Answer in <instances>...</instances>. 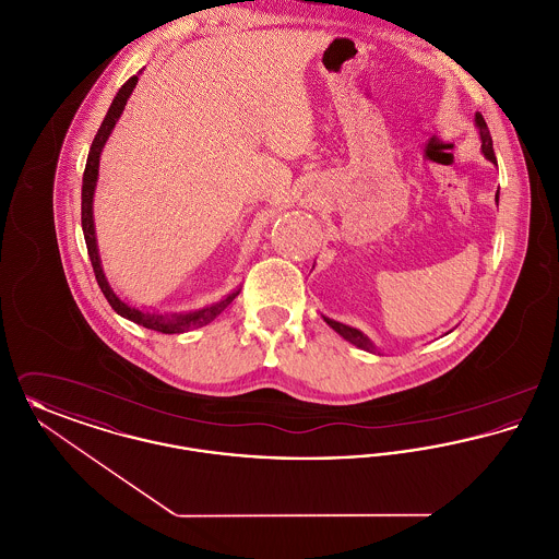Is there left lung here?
<instances>
[{"label":"left lung","mask_w":559,"mask_h":559,"mask_svg":"<svg viewBox=\"0 0 559 559\" xmlns=\"http://www.w3.org/2000/svg\"><path fill=\"white\" fill-rule=\"evenodd\" d=\"M476 126H478L479 130V140H481V153H484V157L497 165V157H495V151H492V138H490L488 126H486V121H484V117H481L479 112H476ZM497 203H499V190H497ZM322 319H324V322H326L333 331H337L346 342H349V344H354V346L360 347V349H367V352H374L371 340H369L362 331H358V329H354V326H347L344 322L326 319V317H322Z\"/></svg>","instance_id":"obj_1"}]
</instances>
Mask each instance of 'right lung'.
Segmentation results:
<instances>
[{
	"label": "right lung",
	"instance_id": "1",
	"mask_svg": "<svg viewBox=\"0 0 559 559\" xmlns=\"http://www.w3.org/2000/svg\"><path fill=\"white\" fill-rule=\"evenodd\" d=\"M135 83H138V75H133V78H130V80L121 85V90L112 98V105L108 108L105 121L100 123V130L96 133L92 146H90V155H87L85 171H83V187H81V228H83V237H85V245H87V255H90V262H92V267H94L98 287H100V292L105 293L110 308L119 317L132 320L135 324L146 326L151 331L165 333V335L185 333V331L203 326V324L212 322L215 317H219L230 306V301L239 295L240 289L228 293L224 299L215 301L212 306H205L201 310H192V312H187V314H169L167 317V314H157V312H146V310H140V308H133L130 304H126L117 293L110 289L107 276H105V270H103V262H100L98 242H96V226H94V210H92V205H94V190H96V182H98L100 153H103V148L107 144L108 135L112 132L115 123L119 121L123 108L128 105V98L132 96Z\"/></svg>",
	"mask_w": 559,
	"mask_h": 559
}]
</instances>
